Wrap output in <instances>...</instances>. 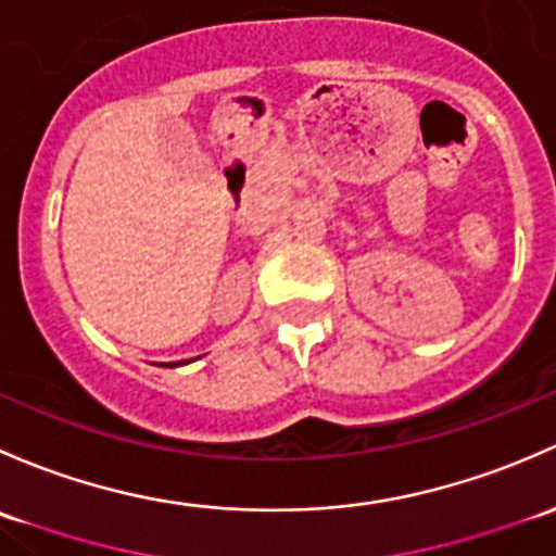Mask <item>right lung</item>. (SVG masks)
I'll return each mask as SVG.
<instances>
[{
	"mask_svg": "<svg viewBox=\"0 0 556 556\" xmlns=\"http://www.w3.org/2000/svg\"><path fill=\"white\" fill-rule=\"evenodd\" d=\"M190 362H192V358H190ZM190 362H179V364H190ZM179 364H168V366H179ZM165 366V364H163Z\"/></svg>",
	"mask_w": 556,
	"mask_h": 556,
	"instance_id": "obj_1",
	"label": "right lung"
}]
</instances>
